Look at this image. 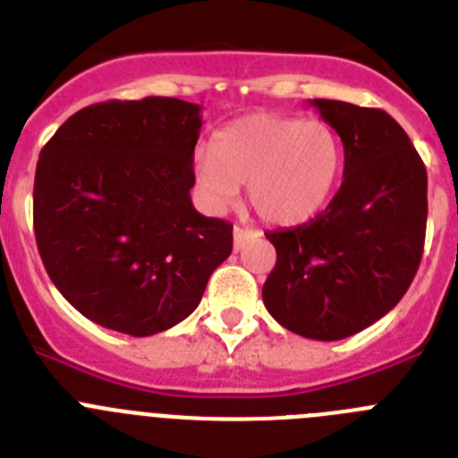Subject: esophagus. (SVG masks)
<instances>
[{"label":"esophagus","instance_id":"34e87169","mask_svg":"<svg viewBox=\"0 0 458 458\" xmlns=\"http://www.w3.org/2000/svg\"><path fill=\"white\" fill-rule=\"evenodd\" d=\"M250 236H259V232H254V229H245V226H233V245H236V250L241 248L242 242L248 241Z\"/></svg>","mask_w":458,"mask_h":458}]
</instances>
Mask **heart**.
Returning <instances> with one entry per match:
<instances>
[{
	"instance_id": "b5f03b06",
	"label": "heart",
	"mask_w": 458,
	"mask_h": 458,
	"mask_svg": "<svg viewBox=\"0 0 458 458\" xmlns=\"http://www.w3.org/2000/svg\"><path fill=\"white\" fill-rule=\"evenodd\" d=\"M344 167V147L330 123L284 114H250L225 125L213 151L194 156V179L210 206L225 208L248 185L261 220L293 226L330 201Z\"/></svg>"
}]
</instances>
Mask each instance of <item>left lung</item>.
I'll list each match as a JSON object with an SVG mask.
<instances>
[{
	"label": "left lung",
	"instance_id": "obj_1",
	"mask_svg": "<svg viewBox=\"0 0 458 458\" xmlns=\"http://www.w3.org/2000/svg\"><path fill=\"white\" fill-rule=\"evenodd\" d=\"M344 144V181L310 222L266 233L277 261L270 317L318 342L351 337L402 301L427 232V167L406 131L374 107L311 100Z\"/></svg>",
	"mask_w": 458,
	"mask_h": 458
}]
</instances>
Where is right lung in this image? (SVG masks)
<instances>
[{
	"mask_svg": "<svg viewBox=\"0 0 458 458\" xmlns=\"http://www.w3.org/2000/svg\"><path fill=\"white\" fill-rule=\"evenodd\" d=\"M201 107L148 96L80 109L36 165L34 233L59 293L98 326L148 337L188 318L233 226L197 213Z\"/></svg>",
	"mask_w": 458,
	"mask_h": 458,
	"instance_id": "obj_1",
	"label": "right lung"
}]
</instances>
